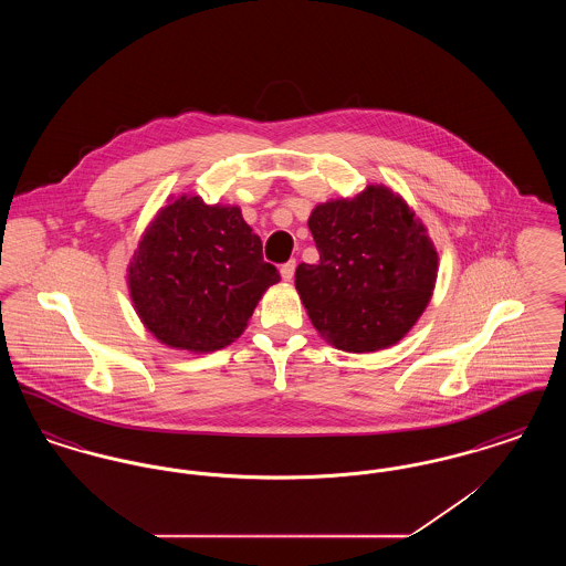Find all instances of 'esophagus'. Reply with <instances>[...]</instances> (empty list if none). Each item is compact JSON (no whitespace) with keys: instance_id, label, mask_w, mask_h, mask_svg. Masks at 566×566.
Instances as JSON below:
<instances>
[{"instance_id":"esophagus-1","label":"esophagus","mask_w":566,"mask_h":566,"mask_svg":"<svg viewBox=\"0 0 566 566\" xmlns=\"http://www.w3.org/2000/svg\"><path fill=\"white\" fill-rule=\"evenodd\" d=\"M295 268L296 261L295 259H291L289 263H284L282 268H280V273H282V280H286V282H291L293 277H295Z\"/></svg>"}]
</instances>
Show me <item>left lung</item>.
<instances>
[{
    "label": "left lung",
    "mask_w": 566,
    "mask_h": 566,
    "mask_svg": "<svg viewBox=\"0 0 566 566\" xmlns=\"http://www.w3.org/2000/svg\"><path fill=\"white\" fill-rule=\"evenodd\" d=\"M307 224L321 261L301 263L295 286L316 331L346 352L397 344L424 312L437 280L424 224L386 187L321 203Z\"/></svg>",
    "instance_id": "left-lung-1"
}]
</instances>
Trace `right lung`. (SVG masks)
Segmentation results:
<instances>
[{
	"mask_svg": "<svg viewBox=\"0 0 566 566\" xmlns=\"http://www.w3.org/2000/svg\"><path fill=\"white\" fill-rule=\"evenodd\" d=\"M280 282L240 208L180 197L155 218L129 265L135 312L171 348L214 352L238 339Z\"/></svg>",
	"mask_w": 566,
	"mask_h": 566,
	"instance_id": "obj_1",
	"label": "right lung"
}]
</instances>
